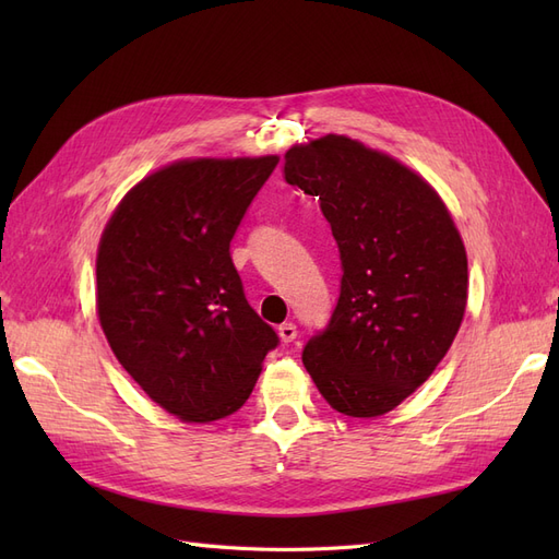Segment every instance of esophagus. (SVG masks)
I'll return each mask as SVG.
<instances>
[{"instance_id": "1", "label": "esophagus", "mask_w": 559, "mask_h": 559, "mask_svg": "<svg viewBox=\"0 0 559 559\" xmlns=\"http://www.w3.org/2000/svg\"><path fill=\"white\" fill-rule=\"evenodd\" d=\"M277 333L282 337V343H294L296 335H298V329H296V324H292V321H286V324H282L277 329Z\"/></svg>"}]
</instances>
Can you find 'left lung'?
Returning <instances> with one entry per match:
<instances>
[{"label": "left lung", "instance_id": "1", "mask_svg": "<svg viewBox=\"0 0 559 559\" xmlns=\"http://www.w3.org/2000/svg\"><path fill=\"white\" fill-rule=\"evenodd\" d=\"M284 179L319 198L343 263L335 310L302 366L337 413L394 411L429 380L464 319L460 230L411 167L343 134L292 146Z\"/></svg>", "mask_w": 559, "mask_h": 559}]
</instances>
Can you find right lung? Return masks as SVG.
I'll return each instance as SVG.
<instances>
[{"label":"right lung","instance_id":"obj_1","mask_svg":"<svg viewBox=\"0 0 559 559\" xmlns=\"http://www.w3.org/2000/svg\"><path fill=\"white\" fill-rule=\"evenodd\" d=\"M277 156L179 160L142 179L97 249V317L116 359L183 421L249 399L280 337L253 312L230 240Z\"/></svg>","mask_w":559,"mask_h":559}]
</instances>
